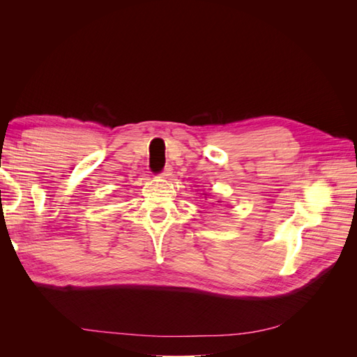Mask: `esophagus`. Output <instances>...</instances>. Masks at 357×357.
I'll return each mask as SVG.
<instances>
[{
	"instance_id": "obj_1",
	"label": "esophagus",
	"mask_w": 357,
	"mask_h": 357,
	"mask_svg": "<svg viewBox=\"0 0 357 357\" xmlns=\"http://www.w3.org/2000/svg\"><path fill=\"white\" fill-rule=\"evenodd\" d=\"M160 176L164 177V178H168L169 176H172V167H171V165H167V167L164 168V171H162Z\"/></svg>"
}]
</instances>
